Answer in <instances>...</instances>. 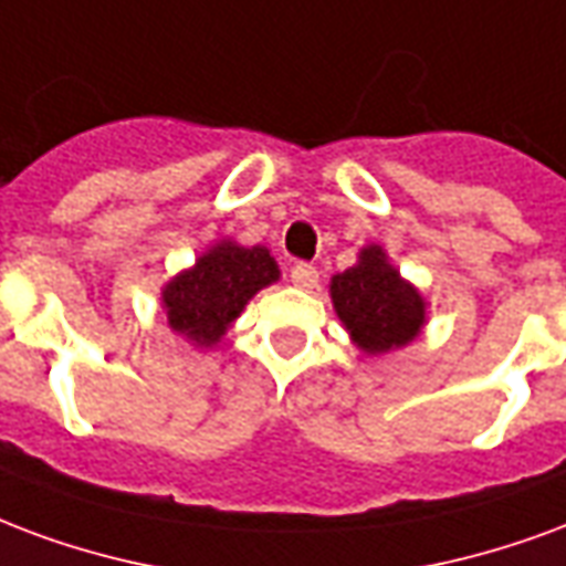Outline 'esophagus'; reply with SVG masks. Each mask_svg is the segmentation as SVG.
<instances>
[{
	"label": "esophagus",
	"instance_id": "1",
	"mask_svg": "<svg viewBox=\"0 0 566 566\" xmlns=\"http://www.w3.org/2000/svg\"><path fill=\"white\" fill-rule=\"evenodd\" d=\"M317 279H321V275H317V270L312 263H294V266H291V282H294L300 291H315Z\"/></svg>",
	"mask_w": 566,
	"mask_h": 566
}]
</instances>
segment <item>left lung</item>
<instances>
[{
  "mask_svg": "<svg viewBox=\"0 0 566 566\" xmlns=\"http://www.w3.org/2000/svg\"><path fill=\"white\" fill-rule=\"evenodd\" d=\"M329 300L350 342L380 357L411 345L429 324V303L392 263L384 245L368 242L357 263L329 279Z\"/></svg>",
  "mask_w": 566,
  "mask_h": 566,
  "instance_id": "obj_1",
  "label": "left lung"
}]
</instances>
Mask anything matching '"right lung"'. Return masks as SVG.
<instances>
[{
  "label": "right lung",
  "mask_w": 566,
  "mask_h": 566,
  "mask_svg": "<svg viewBox=\"0 0 566 566\" xmlns=\"http://www.w3.org/2000/svg\"><path fill=\"white\" fill-rule=\"evenodd\" d=\"M279 275L282 270L266 245H242L230 237L212 242L161 287L167 326L191 347L209 350L224 338L251 296L279 282Z\"/></svg>",
  "instance_id": "right-lung-1"
}]
</instances>
